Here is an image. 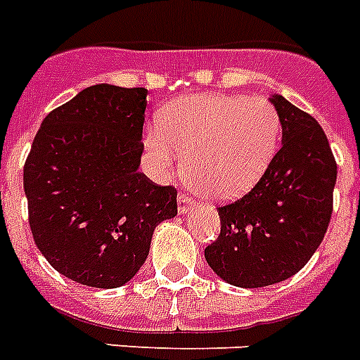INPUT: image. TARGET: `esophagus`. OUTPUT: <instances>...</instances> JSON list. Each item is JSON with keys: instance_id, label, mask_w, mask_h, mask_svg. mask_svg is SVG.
I'll return each instance as SVG.
<instances>
[{"instance_id": "obj_1", "label": "esophagus", "mask_w": 360, "mask_h": 360, "mask_svg": "<svg viewBox=\"0 0 360 360\" xmlns=\"http://www.w3.org/2000/svg\"><path fill=\"white\" fill-rule=\"evenodd\" d=\"M196 205V200L191 198L188 194H179L177 198V209H179V213H186L188 209H192Z\"/></svg>"}]
</instances>
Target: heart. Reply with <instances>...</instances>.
Segmentation results:
<instances>
[{"label": "heart", "mask_w": 360, "mask_h": 360, "mask_svg": "<svg viewBox=\"0 0 360 360\" xmlns=\"http://www.w3.org/2000/svg\"><path fill=\"white\" fill-rule=\"evenodd\" d=\"M280 114L269 98L226 93L192 95L168 104L146 147L158 169L183 158L188 179L209 196L231 200L254 186L274 157Z\"/></svg>", "instance_id": "b5f03b06"}]
</instances>
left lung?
I'll return each instance as SVG.
<instances>
[{"mask_svg":"<svg viewBox=\"0 0 360 360\" xmlns=\"http://www.w3.org/2000/svg\"><path fill=\"white\" fill-rule=\"evenodd\" d=\"M282 147L250 192L219 207L220 233L209 267L239 288H263L299 273L318 250L333 214L336 160L323 129L273 95Z\"/></svg>","mask_w":360,"mask_h":360,"instance_id":"1","label":"left lung"}]
</instances>
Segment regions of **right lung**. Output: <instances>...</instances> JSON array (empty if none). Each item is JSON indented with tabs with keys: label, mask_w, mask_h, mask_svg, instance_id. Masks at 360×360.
I'll return each mask as SVG.
<instances>
[{
	"label": "right lung",
	"mask_w": 360,
	"mask_h": 360,
	"mask_svg": "<svg viewBox=\"0 0 360 360\" xmlns=\"http://www.w3.org/2000/svg\"><path fill=\"white\" fill-rule=\"evenodd\" d=\"M147 89L91 86L44 117L24 164L37 248L58 273L120 288L143 265L153 231L177 214L175 186L138 172Z\"/></svg>",
	"instance_id": "add662e5"
}]
</instances>
